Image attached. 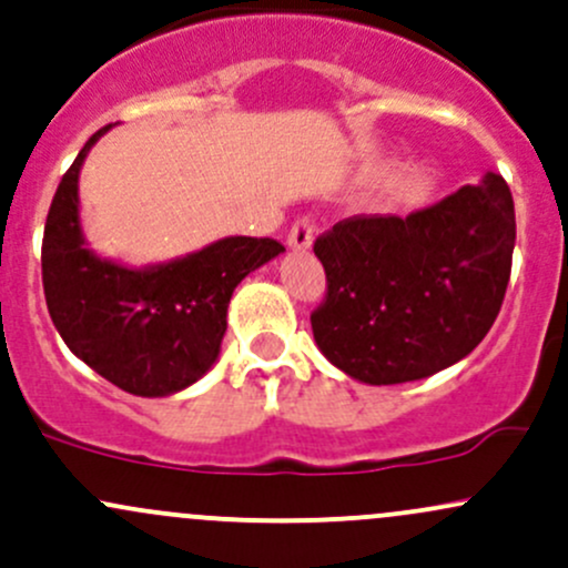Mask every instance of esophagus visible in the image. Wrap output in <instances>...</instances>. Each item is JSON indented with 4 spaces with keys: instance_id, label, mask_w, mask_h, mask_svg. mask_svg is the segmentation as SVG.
<instances>
[{
    "instance_id": "1",
    "label": "esophagus",
    "mask_w": 568,
    "mask_h": 568,
    "mask_svg": "<svg viewBox=\"0 0 568 568\" xmlns=\"http://www.w3.org/2000/svg\"><path fill=\"white\" fill-rule=\"evenodd\" d=\"M286 243H290L292 252H308V248L314 246V222H311L308 216L297 219V222L292 224L290 235H286Z\"/></svg>"
}]
</instances>
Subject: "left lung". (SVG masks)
<instances>
[{"mask_svg":"<svg viewBox=\"0 0 568 568\" xmlns=\"http://www.w3.org/2000/svg\"><path fill=\"white\" fill-rule=\"evenodd\" d=\"M515 203L498 173L408 216H357L314 243L320 352L363 384H404L471 355L501 311Z\"/></svg>","mask_w":568,"mask_h":568,"instance_id":"1","label":"left lung"}]
</instances>
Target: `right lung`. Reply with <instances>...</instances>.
I'll list each match as a JSON object with an SVG mask.
<instances>
[{
  "label": "right lung",
  "mask_w": 568,
  "mask_h": 568,
  "mask_svg": "<svg viewBox=\"0 0 568 568\" xmlns=\"http://www.w3.org/2000/svg\"><path fill=\"white\" fill-rule=\"evenodd\" d=\"M89 138L53 194L42 237V286L70 352L124 393L164 398L216 363L235 286L284 252L271 237L230 235L184 257L132 267L89 246L81 224V168Z\"/></svg>",
  "instance_id": "right-lung-1"
}]
</instances>
